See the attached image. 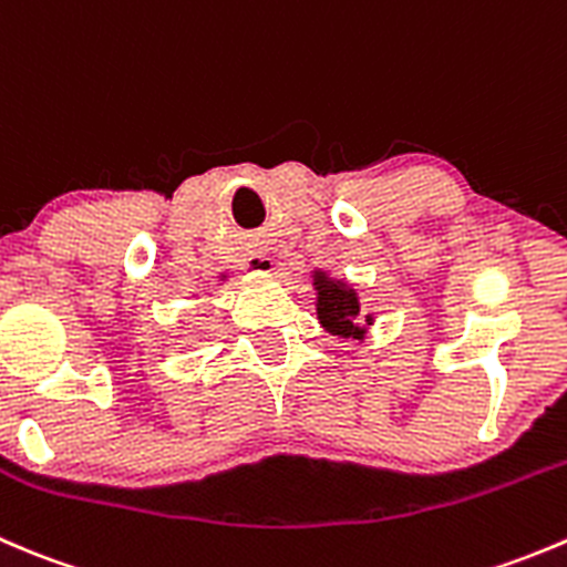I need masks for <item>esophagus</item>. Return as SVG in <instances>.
Wrapping results in <instances>:
<instances>
[{
    "label": "esophagus",
    "instance_id": "34e87169",
    "mask_svg": "<svg viewBox=\"0 0 567 567\" xmlns=\"http://www.w3.org/2000/svg\"><path fill=\"white\" fill-rule=\"evenodd\" d=\"M256 265L267 267V270H278V267H281L276 259H265V256H256Z\"/></svg>",
    "mask_w": 567,
    "mask_h": 567
}]
</instances>
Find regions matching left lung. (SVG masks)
<instances>
[{
  "instance_id": "left-lung-1",
  "label": "left lung",
  "mask_w": 567,
  "mask_h": 567,
  "mask_svg": "<svg viewBox=\"0 0 567 567\" xmlns=\"http://www.w3.org/2000/svg\"><path fill=\"white\" fill-rule=\"evenodd\" d=\"M317 286V317L328 333L341 336V339H363L367 328L358 324L361 319V302L358 291L344 281H330L324 272L313 276ZM367 324H372V317H367Z\"/></svg>"
}]
</instances>
